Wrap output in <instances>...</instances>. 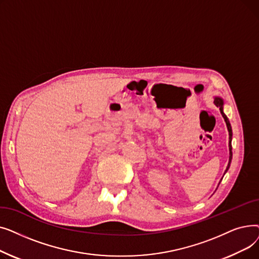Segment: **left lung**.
I'll return each mask as SVG.
<instances>
[{
    "label": "left lung",
    "instance_id": "left-lung-1",
    "mask_svg": "<svg viewBox=\"0 0 259 259\" xmlns=\"http://www.w3.org/2000/svg\"><path fill=\"white\" fill-rule=\"evenodd\" d=\"M214 104L220 107V110L222 112V115L226 121V125H227V128H228V131H229V162H228V166H227V169L225 171V173L229 170L230 168V165H231V161H232V144H231V142H232V128H231V124L230 121L227 117V115L225 114L224 112V100L221 98V97H214Z\"/></svg>",
    "mask_w": 259,
    "mask_h": 259
}]
</instances>
